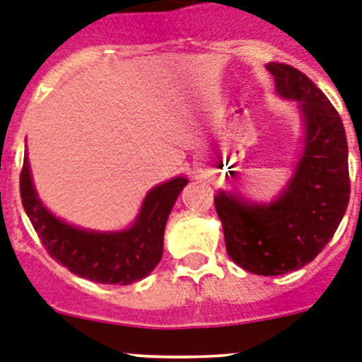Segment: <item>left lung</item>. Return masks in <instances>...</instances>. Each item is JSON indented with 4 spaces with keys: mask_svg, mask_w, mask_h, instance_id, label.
Listing matches in <instances>:
<instances>
[{
    "mask_svg": "<svg viewBox=\"0 0 362 362\" xmlns=\"http://www.w3.org/2000/svg\"><path fill=\"white\" fill-rule=\"evenodd\" d=\"M267 70L279 95L299 103L305 150L276 201L248 203L221 190L214 203L233 263L257 276H283L312 263L346 212L348 143L339 112L312 79L284 63H268Z\"/></svg>",
    "mask_w": 362,
    "mask_h": 362,
    "instance_id": "left-lung-1",
    "label": "left lung"
}]
</instances>
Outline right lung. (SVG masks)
<instances>
[{
    "mask_svg": "<svg viewBox=\"0 0 362 362\" xmlns=\"http://www.w3.org/2000/svg\"><path fill=\"white\" fill-rule=\"evenodd\" d=\"M187 183L188 179L179 175L153 187L134 225L108 233L76 228L45 209L32 185L27 156L19 175V192L25 212L50 257L94 283L132 284L148 276L161 261L166 219Z\"/></svg>",
    "mask_w": 362,
    "mask_h": 362,
    "instance_id": "obj_1",
    "label": "right lung"
}]
</instances>
